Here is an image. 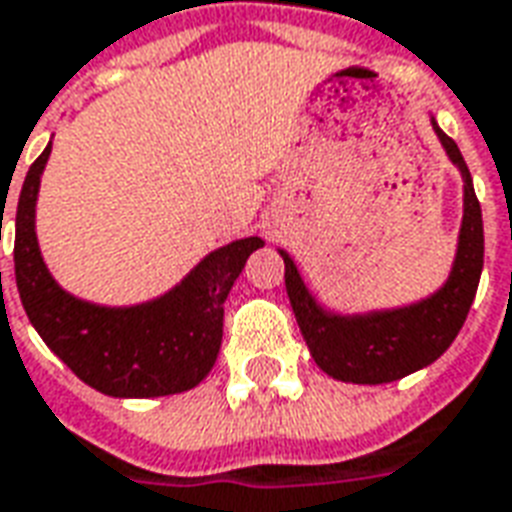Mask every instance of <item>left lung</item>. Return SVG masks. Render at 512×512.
<instances>
[{"mask_svg": "<svg viewBox=\"0 0 512 512\" xmlns=\"http://www.w3.org/2000/svg\"><path fill=\"white\" fill-rule=\"evenodd\" d=\"M448 160L464 179V219L458 230V249L445 285L418 304L380 309L366 314H336L314 301L309 287L285 249V287L298 328L304 333L314 363L328 377L358 385H382L429 366L448 350L467 320L483 271V214L472 176L456 140L431 119Z\"/></svg>", "mask_w": 512, "mask_h": 512, "instance_id": "obj_1", "label": "left lung"}]
</instances>
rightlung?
I'll list each match as a JSON object with an SVG mask.
<instances>
[{
  "mask_svg": "<svg viewBox=\"0 0 512 512\" xmlns=\"http://www.w3.org/2000/svg\"><path fill=\"white\" fill-rule=\"evenodd\" d=\"M48 154L51 143L26 173L15 211V285L34 331L75 377L105 396L151 399L195 388L217 361L227 293L263 238L219 246L173 290L146 304L81 301L56 285L34 233V206Z\"/></svg>",
  "mask_w": 512,
  "mask_h": 512,
  "instance_id": "add662e5",
  "label": "right lung"
}]
</instances>
